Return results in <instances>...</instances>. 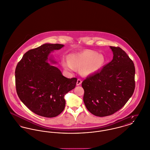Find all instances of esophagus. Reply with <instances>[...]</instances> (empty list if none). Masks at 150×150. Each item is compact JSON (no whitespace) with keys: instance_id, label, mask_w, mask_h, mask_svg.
Returning <instances> with one entry per match:
<instances>
[{"instance_id":"esophagus-1","label":"esophagus","mask_w":150,"mask_h":150,"mask_svg":"<svg viewBox=\"0 0 150 150\" xmlns=\"http://www.w3.org/2000/svg\"><path fill=\"white\" fill-rule=\"evenodd\" d=\"M81 83H82V81H81V80L80 79H78L77 80L76 85H77V86H79V85H80V84H81Z\"/></svg>"}]
</instances>
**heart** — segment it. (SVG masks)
Returning a JSON list of instances; mask_svg holds the SVG:
<instances>
[{
    "mask_svg": "<svg viewBox=\"0 0 150 150\" xmlns=\"http://www.w3.org/2000/svg\"><path fill=\"white\" fill-rule=\"evenodd\" d=\"M105 62L104 57L98 53L87 50L69 55V61L63 59L62 64L66 70L80 69L84 75H89L100 70Z\"/></svg>",
    "mask_w": 150,
    "mask_h": 150,
    "instance_id": "b5f03b06",
    "label": "heart"
}]
</instances>
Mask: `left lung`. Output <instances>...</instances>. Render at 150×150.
<instances>
[{"label": "left lung", "mask_w": 150, "mask_h": 150, "mask_svg": "<svg viewBox=\"0 0 150 150\" xmlns=\"http://www.w3.org/2000/svg\"><path fill=\"white\" fill-rule=\"evenodd\" d=\"M112 61L84 80L83 101L88 111L96 116L113 115L126 104L135 89V66L120 47L110 46Z\"/></svg>", "instance_id": "left-lung-1"}]
</instances>
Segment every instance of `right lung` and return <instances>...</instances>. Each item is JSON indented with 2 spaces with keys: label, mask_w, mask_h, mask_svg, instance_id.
<instances>
[{
  "label": "right lung",
  "mask_w": 150,
  "mask_h": 150,
  "mask_svg": "<svg viewBox=\"0 0 150 150\" xmlns=\"http://www.w3.org/2000/svg\"><path fill=\"white\" fill-rule=\"evenodd\" d=\"M63 45L45 44L25 53L15 70L18 96L35 114L52 118L64 109V95L75 87L77 78H67L57 67L50 65L57 62L48 58L51 52Z\"/></svg>",
  "instance_id": "obj_1"
}]
</instances>
